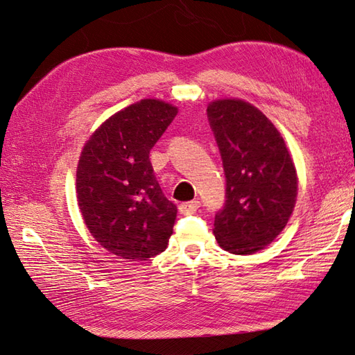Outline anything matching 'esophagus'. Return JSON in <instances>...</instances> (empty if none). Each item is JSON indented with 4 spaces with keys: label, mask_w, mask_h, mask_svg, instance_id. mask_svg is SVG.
Returning a JSON list of instances; mask_svg holds the SVG:
<instances>
[{
    "label": "esophagus",
    "mask_w": 355,
    "mask_h": 355,
    "mask_svg": "<svg viewBox=\"0 0 355 355\" xmlns=\"http://www.w3.org/2000/svg\"><path fill=\"white\" fill-rule=\"evenodd\" d=\"M198 209H200V201H198V200L182 202V205L178 206L180 214H183V215H191V214H193V212H197Z\"/></svg>",
    "instance_id": "1"
}]
</instances>
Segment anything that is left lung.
<instances>
[{
    "label": "left lung",
    "mask_w": 355,
    "mask_h": 355,
    "mask_svg": "<svg viewBox=\"0 0 355 355\" xmlns=\"http://www.w3.org/2000/svg\"><path fill=\"white\" fill-rule=\"evenodd\" d=\"M207 119L225 175L215 238L233 254H252L288 223L297 195L296 169L281 134L253 105L215 101L207 107Z\"/></svg>",
    "instance_id": "left-lung-1"
}]
</instances>
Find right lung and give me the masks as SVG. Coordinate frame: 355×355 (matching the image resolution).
<instances>
[{
	"instance_id": "right-lung-1",
	"label": "right lung",
	"mask_w": 355,
	"mask_h": 355,
	"mask_svg": "<svg viewBox=\"0 0 355 355\" xmlns=\"http://www.w3.org/2000/svg\"><path fill=\"white\" fill-rule=\"evenodd\" d=\"M177 108L143 99L116 112L89 139L76 172L78 205L97 243L123 259L164 252L177 206L164 197L149 153Z\"/></svg>"
}]
</instances>
